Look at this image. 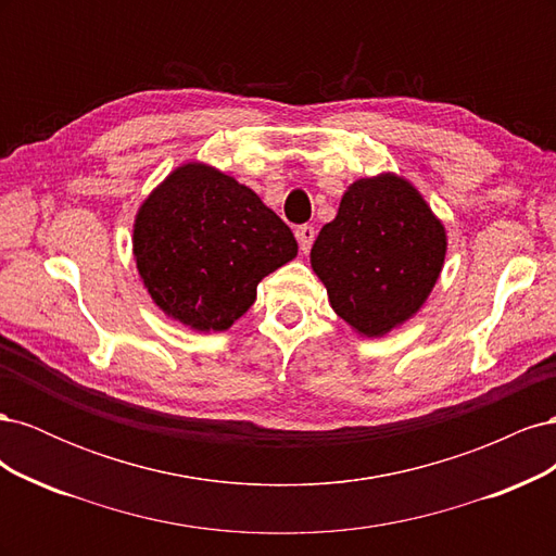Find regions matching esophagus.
<instances>
[{
  "label": "esophagus",
  "mask_w": 556,
  "mask_h": 556,
  "mask_svg": "<svg viewBox=\"0 0 556 556\" xmlns=\"http://www.w3.org/2000/svg\"><path fill=\"white\" fill-rule=\"evenodd\" d=\"M296 241H299V248H301V250L308 252L311 245H313V241H315V229H313L311 225L296 227Z\"/></svg>",
  "instance_id": "1"
}]
</instances>
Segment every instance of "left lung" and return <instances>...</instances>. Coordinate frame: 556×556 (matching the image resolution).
<instances>
[{
  "mask_svg": "<svg viewBox=\"0 0 556 556\" xmlns=\"http://www.w3.org/2000/svg\"><path fill=\"white\" fill-rule=\"evenodd\" d=\"M445 227L396 174L359 178L319 229L311 266L336 315L362 336H384L431 294L445 262Z\"/></svg>",
  "mask_w": 556,
  "mask_h": 556,
  "instance_id": "obj_1",
  "label": "left lung"
}]
</instances>
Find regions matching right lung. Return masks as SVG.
<instances>
[{"instance_id":"add662e5","label":"right lung","mask_w":556,"mask_h":556,"mask_svg":"<svg viewBox=\"0 0 556 556\" xmlns=\"http://www.w3.org/2000/svg\"><path fill=\"white\" fill-rule=\"evenodd\" d=\"M131 243L150 299L197 331L229 329L255 304L260 280L299 250L255 192L201 162L178 166L148 194Z\"/></svg>"}]
</instances>
